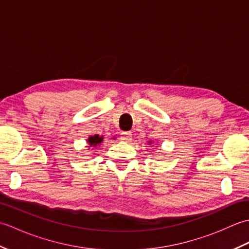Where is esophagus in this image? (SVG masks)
Masks as SVG:
<instances>
[{"label":"esophagus","mask_w":249,"mask_h":249,"mask_svg":"<svg viewBox=\"0 0 249 249\" xmlns=\"http://www.w3.org/2000/svg\"><path fill=\"white\" fill-rule=\"evenodd\" d=\"M131 133L130 131H123V133L121 134V139L125 141V142H129L131 140Z\"/></svg>","instance_id":"obj_1"}]
</instances>
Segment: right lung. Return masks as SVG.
I'll return each mask as SVG.
<instances>
[{"label": "right lung", "mask_w": 249, "mask_h": 249, "mask_svg": "<svg viewBox=\"0 0 249 249\" xmlns=\"http://www.w3.org/2000/svg\"><path fill=\"white\" fill-rule=\"evenodd\" d=\"M88 141H89V145H93V146H95V145L99 144L100 142L103 141V137H99L98 135H96V136H93V137H89Z\"/></svg>", "instance_id": "obj_1"}]
</instances>
